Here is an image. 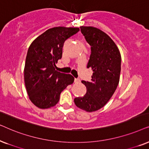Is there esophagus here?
<instances>
[{"instance_id":"obj_1","label":"esophagus","mask_w":149,"mask_h":149,"mask_svg":"<svg viewBox=\"0 0 149 149\" xmlns=\"http://www.w3.org/2000/svg\"><path fill=\"white\" fill-rule=\"evenodd\" d=\"M80 82V78H75V80H74L75 83H79Z\"/></svg>"}]
</instances>
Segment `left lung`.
Returning a JSON list of instances; mask_svg holds the SVG:
<instances>
[{
    "label": "left lung",
    "instance_id": "1",
    "mask_svg": "<svg viewBox=\"0 0 149 149\" xmlns=\"http://www.w3.org/2000/svg\"><path fill=\"white\" fill-rule=\"evenodd\" d=\"M81 33L91 45V54L87 68L93 71L91 82L82 80L86 93L74 99L78 108L94 112L106 105L114 94L119 82L121 56L112 39L100 29L81 26Z\"/></svg>",
    "mask_w": 149,
    "mask_h": 149
}]
</instances>
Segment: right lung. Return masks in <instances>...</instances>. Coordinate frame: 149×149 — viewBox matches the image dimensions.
<instances>
[{
  "instance_id": "add662e5",
  "label": "right lung",
  "mask_w": 149,
  "mask_h": 149,
  "mask_svg": "<svg viewBox=\"0 0 149 149\" xmlns=\"http://www.w3.org/2000/svg\"><path fill=\"white\" fill-rule=\"evenodd\" d=\"M79 28L54 27L37 37L29 47L24 67V83L30 100L41 109L54 106L62 91L73 84L71 74L57 71L56 63L61 58L67 39Z\"/></svg>"
}]
</instances>
